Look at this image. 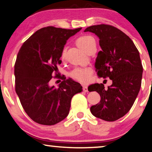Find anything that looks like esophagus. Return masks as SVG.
<instances>
[{
	"mask_svg": "<svg viewBox=\"0 0 152 152\" xmlns=\"http://www.w3.org/2000/svg\"><path fill=\"white\" fill-rule=\"evenodd\" d=\"M83 88H82V90H83V91L84 92H88V87H87L86 85H83Z\"/></svg>",
	"mask_w": 152,
	"mask_h": 152,
	"instance_id": "34e87169",
	"label": "esophagus"
}]
</instances>
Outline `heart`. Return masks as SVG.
<instances>
[{
    "label": "heart",
    "mask_w": 152,
    "mask_h": 152,
    "mask_svg": "<svg viewBox=\"0 0 152 152\" xmlns=\"http://www.w3.org/2000/svg\"><path fill=\"white\" fill-rule=\"evenodd\" d=\"M76 45L82 50L88 51L89 49L92 47H96V42L94 37L90 35H83L78 37L76 41ZM65 58V53L63 51L61 54V59ZM92 74L91 69L87 68H76L71 72L70 77L75 80L86 83L90 80Z\"/></svg>",
    "instance_id": "b5f03b06"
}]
</instances>
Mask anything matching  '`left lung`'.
Masks as SVG:
<instances>
[{"mask_svg":"<svg viewBox=\"0 0 152 152\" xmlns=\"http://www.w3.org/2000/svg\"><path fill=\"white\" fill-rule=\"evenodd\" d=\"M84 31L99 37L102 51L95 62L98 77L113 81L107 89L103 84L88 87L90 92L96 91L101 96L100 102L92 105L91 111L99 119L115 121L129 111L140 92L143 73L140 53L130 37L112 25H92Z\"/></svg>","mask_w":152,"mask_h":152,"instance_id":"1","label":"left lung"}]
</instances>
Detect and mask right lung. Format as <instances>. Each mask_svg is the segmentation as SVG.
Masks as SVG:
<instances>
[{"instance_id": "1", "label": "right lung", "mask_w": 152, "mask_h": 152, "mask_svg": "<svg viewBox=\"0 0 152 152\" xmlns=\"http://www.w3.org/2000/svg\"><path fill=\"white\" fill-rule=\"evenodd\" d=\"M81 29L42 28L19 50L15 64V91L25 113L35 123L53 125L61 121L68 116L72 98L82 91L80 84L57 72L67 40ZM53 73L63 80L58 88L49 86Z\"/></svg>"}]
</instances>
